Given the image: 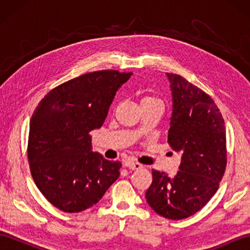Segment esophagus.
<instances>
[{"label": "esophagus", "mask_w": 250, "mask_h": 250, "mask_svg": "<svg viewBox=\"0 0 250 250\" xmlns=\"http://www.w3.org/2000/svg\"><path fill=\"white\" fill-rule=\"evenodd\" d=\"M126 167H129L130 169H133V171H137V169H142L143 166L141 163H137V162H129L125 164Z\"/></svg>", "instance_id": "obj_1"}]
</instances>
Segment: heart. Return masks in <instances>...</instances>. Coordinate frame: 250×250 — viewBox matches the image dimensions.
<instances>
[{
	"instance_id": "b5f03b06",
	"label": "heart",
	"mask_w": 250,
	"mask_h": 250,
	"mask_svg": "<svg viewBox=\"0 0 250 250\" xmlns=\"http://www.w3.org/2000/svg\"><path fill=\"white\" fill-rule=\"evenodd\" d=\"M144 102H159V101L152 97H144L142 99L141 103H144Z\"/></svg>"
}]
</instances>
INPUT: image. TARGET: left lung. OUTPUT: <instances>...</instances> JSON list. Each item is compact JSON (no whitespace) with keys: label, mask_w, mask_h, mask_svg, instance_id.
<instances>
[{"label":"left lung","mask_w":250,"mask_h":250,"mask_svg":"<svg viewBox=\"0 0 250 250\" xmlns=\"http://www.w3.org/2000/svg\"><path fill=\"white\" fill-rule=\"evenodd\" d=\"M172 116L167 142L182 155L175 177L152 169L147 203L164 218L179 220L206 205L227 166L225 120L208 94L176 74H168Z\"/></svg>","instance_id":"obj_1"}]
</instances>
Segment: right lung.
I'll return each instance as SVG.
<instances>
[{
	"label": "right lung",
	"instance_id": "add662e5",
	"mask_svg": "<svg viewBox=\"0 0 250 250\" xmlns=\"http://www.w3.org/2000/svg\"><path fill=\"white\" fill-rule=\"evenodd\" d=\"M132 73L99 71L52 89L30 121L28 160L37 188L65 213L97 204L117 178L121 163L92 151L90 132L100 129L119 88Z\"/></svg>",
	"mask_w": 250,
	"mask_h": 250
}]
</instances>
